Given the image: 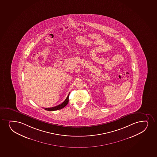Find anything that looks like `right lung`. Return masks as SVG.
<instances>
[{"mask_svg":"<svg viewBox=\"0 0 157 157\" xmlns=\"http://www.w3.org/2000/svg\"><path fill=\"white\" fill-rule=\"evenodd\" d=\"M70 94V93H69ZM69 94L67 96V98L65 99V101H63V103H61V104L59 105L53 107H51V108H44V109L48 111H54V110H59L62 108H64V107L67 106V105L69 103Z\"/></svg>","mask_w":157,"mask_h":157,"instance_id":"add662e5","label":"right lung"}]
</instances>
